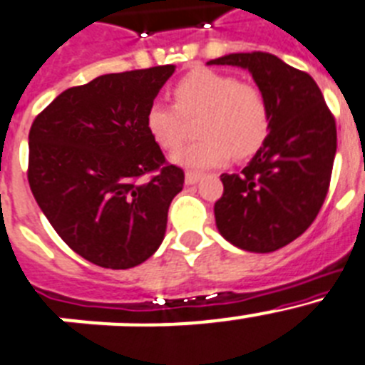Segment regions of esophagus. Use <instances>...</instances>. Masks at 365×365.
<instances>
[{
  "label": "esophagus",
  "mask_w": 365,
  "mask_h": 365,
  "mask_svg": "<svg viewBox=\"0 0 365 365\" xmlns=\"http://www.w3.org/2000/svg\"><path fill=\"white\" fill-rule=\"evenodd\" d=\"M202 178V175L200 173H195V170H187L185 173V183L187 185H195L198 180Z\"/></svg>",
  "instance_id": "1"
}]
</instances>
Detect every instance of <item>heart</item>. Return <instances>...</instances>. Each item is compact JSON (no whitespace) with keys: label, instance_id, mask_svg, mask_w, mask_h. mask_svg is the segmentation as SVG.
Here are the masks:
<instances>
[{"label":"heart","instance_id":"b5f03b06","mask_svg":"<svg viewBox=\"0 0 365 365\" xmlns=\"http://www.w3.org/2000/svg\"><path fill=\"white\" fill-rule=\"evenodd\" d=\"M175 105L154 101L145 114L147 133L163 150L185 140L187 118H198L200 140L173 154V162L189 169H209L231 158H247L269 134V107L264 94L238 78L198 68L173 87Z\"/></svg>","mask_w":365,"mask_h":365}]
</instances>
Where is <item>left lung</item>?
<instances>
[{
  "mask_svg": "<svg viewBox=\"0 0 365 365\" xmlns=\"http://www.w3.org/2000/svg\"><path fill=\"white\" fill-rule=\"evenodd\" d=\"M207 65L251 72L271 116L249 165L220 176L216 227L244 251H277L309 227L326 200L336 153L334 118L313 78L269 52L227 54Z\"/></svg>",
  "mask_w": 365,
  "mask_h": 365,
  "instance_id": "8db88e82",
  "label": "left lung"
}]
</instances>
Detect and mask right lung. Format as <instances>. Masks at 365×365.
Segmentation results:
<instances>
[{
	"label": "right lung",
	"mask_w": 365,
	"mask_h": 365,
	"mask_svg": "<svg viewBox=\"0 0 365 365\" xmlns=\"http://www.w3.org/2000/svg\"><path fill=\"white\" fill-rule=\"evenodd\" d=\"M173 72L175 65H160L67 88L29 133L27 176L39 209L72 251L100 267L150 258L183 189V170L165 162L145 127Z\"/></svg>",
	"instance_id": "1"
}]
</instances>
